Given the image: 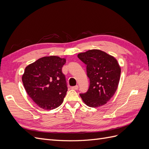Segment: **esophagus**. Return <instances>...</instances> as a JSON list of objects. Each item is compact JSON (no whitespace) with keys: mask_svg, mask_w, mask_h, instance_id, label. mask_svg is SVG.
Here are the masks:
<instances>
[{"mask_svg":"<svg viewBox=\"0 0 149 149\" xmlns=\"http://www.w3.org/2000/svg\"><path fill=\"white\" fill-rule=\"evenodd\" d=\"M71 88L72 89H74V90H77L78 89V86L76 85V86H72Z\"/></svg>","mask_w":149,"mask_h":149,"instance_id":"34e87169","label":"esophagus"}]
</instances>
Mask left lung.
Returning <instances> with one entry per match:
<instances>
[{"instance_id":"8db88e82","label":"left lung","mask_w":149,"mask_h":149,"mask_svg":"<svg viewBox=\"0 0 149 149\" xmlns=\"http://www.w3.org/2000/svg\"><path fill=\"white\" fill-rule=\"evenodd\" d=\"M86 65L89 79L88 91L79 94L87 106L97 107L104 105L113 96L118 88L120 68L116 58L100 49H90L78 54Z\"/></svg>"}]
</instances>
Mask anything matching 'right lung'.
<instances>
[{
    "label": "right lung",
    "instance_id": "add662e5",
    "mask_svg": "<svg viewBox=\"0 0 149 149\" xmlns=\"http://www.w3.org/2000/svg\"><path fill=\"white\" fill-rule=\"evenodd\" d=\"M65 58L56 56L40 58L26 66L22 82L29 97L36 104L45 110L60 106L68 90L62 67Z\"/></svg>",
    "mask_w": 149,
    "mask_h": 149
}]
</instances>
